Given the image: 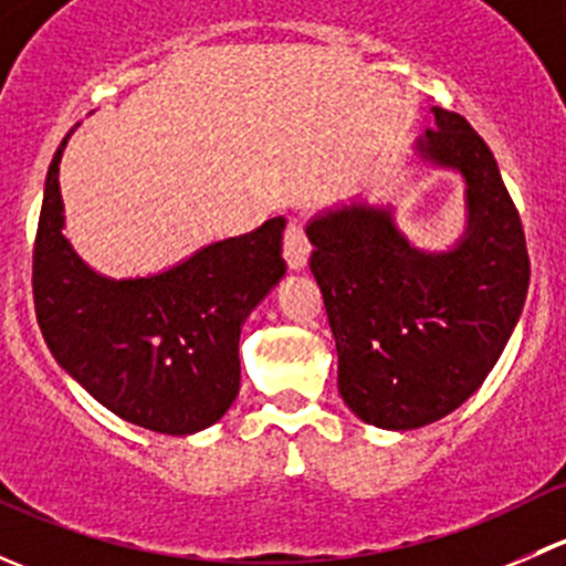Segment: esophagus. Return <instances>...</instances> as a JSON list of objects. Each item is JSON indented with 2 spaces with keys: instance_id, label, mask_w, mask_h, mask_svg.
I'll list each match as a JSON object with an SVG mask.
<instances>
[{
  "instance_id": "34e87169",
  "label": "esophagus",
  "mask_w": 566,
  "mask_h": 566,
  "mask_svg": "<svg viewBox=\"0 0 566 566\" xmlns=\"http://www.w3.org/2000/svg\"><path fill=\"white\" fill-rule=\"evenodd\" d=\"M310 251L312 243L310 238H306L304 224H301L298 219H293L287 224V230H284V260H287V265L293 268V271H298V268H304L306 260H310Z\"/></svg>"
}]
</instances>
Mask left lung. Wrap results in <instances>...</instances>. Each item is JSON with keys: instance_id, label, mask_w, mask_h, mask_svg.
<instances>
[{"instance_id": "1", "label": "left lung", "mask_w": 566, "mask_h": 566, "mask_svg": "<svg viewBox=\"0 0 566 566\" xmlns=\"http://www.w3.org/2000/svg\"><path fill=\"white\" fill-rule=\"evenodd\" d=\"M419 153L460 169L468 232L427 254L386 210L350 205L306 227L310 268L339 356V394L361 421L416 430L460 408L499 361L528 290L521 213L465 117L436 106Z\"/></svg>"}]
</instances>
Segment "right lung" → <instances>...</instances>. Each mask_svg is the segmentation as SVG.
Segmentation results:
<instances>
[{"mask_svg":"<svg viewBox=\"0 0 566 566\" xmlns=\"http://www.w3.org/2000/svg\"><path fill=\"white\" fill-rule=\"evenodd\" d=\"M71 134L49 167L32 249L45 345L119 419L167 436L205 430L241 389L243 319L287 271L284 219L213 243L158 276H98L62 235L60 158Z\"/></svg>","mask_w":566,"mask_h":566,"instance_id":"add662e5","label":"right lung"}]
</instances>
